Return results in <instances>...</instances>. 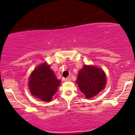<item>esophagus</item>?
<instances>
[{
  "label": "esophagus",
  "mask_w": 135,
  "mask_h": 135,
  "mask_svg": "<svg viewBox=\"0 0 135 135\" xmlns=\"http://www.w3.org/2000/svg\"><path fill=\"white\" fill-rule=\"evenodd\" d=\"M70 80H71L70 77H67V78H66L65 79V81H66V82H69V81H70Z\"/></svg>",
  "instance_id": "obj_1"
}]
</instances>
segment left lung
<instances>
[{
  "instance_id": "left-lung-1",
  "label": "left lung",
  "mask_w": 135,
  "mask_h": 135,
  "mask_svg": "<svg viewBox=\"0 0 135 135\" xmlns=\"http://www.w3.org/2000/svg\"><path fill=\"white\" fill-rule=\"evenodd\" d=\"M76 82L86 98H93L104 90L106 76L102 69L93 65H84L78 72Z\"/></svg>"
}]
</instances>
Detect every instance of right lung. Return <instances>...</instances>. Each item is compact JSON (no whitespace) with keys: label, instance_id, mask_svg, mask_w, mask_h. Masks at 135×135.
Returning a JSON list of instances; mask_svg holds the SVG:
<instances>
[{"label":"right lung","instance_id":"add662e5","mask_svg":"<svg viewBox=\"0 0 135 135\" xmlns=\"http://www.w3.org/2000/svg\"><path fill=\"white\" fill-rule=\"evenodd\" d=\"M61 83L49 65L44 62L31 73L28 81L30 92L33 96L44 102H51Z\"/></svg>","mask_w":135,"mask_h":135}]
</instances>
